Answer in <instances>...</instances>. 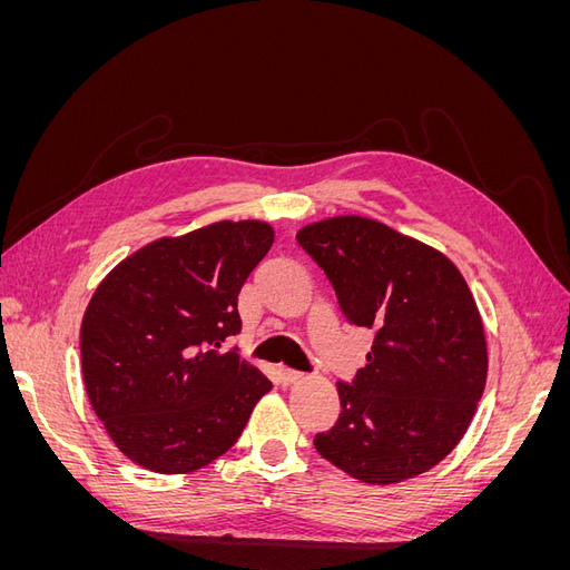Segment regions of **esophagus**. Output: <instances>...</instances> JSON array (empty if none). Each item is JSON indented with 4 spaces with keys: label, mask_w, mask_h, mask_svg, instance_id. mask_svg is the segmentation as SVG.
I'll return each instance as SVG.
<instances>
[{
    "label": "esophagus",
    "mask_w": 570,
    "mask_h": 570,
    "mask_svg": "<svg viewBox=\"0 0 570 570\" xmlns=\"http://www.w3.org/2000/svg\"><path fill=\"white\" fill-rule=\"evenodd\" d=\"M278 373H281V377H283L285 383H297L299 377H302V373H299V371L289 368V366H278Z\"/></svg>",
    "instance_id": "34e87169"
}]
</instances>
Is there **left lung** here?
I'll list each match as a JSON object with an SVG mask.
<instances>
[{"label":"left lung","mask_w":570,"mask_h":570,"mask_svg":"<svg viewBox=\"0 0 570 570\" xmlns=\"http://www.w3.org/2000/svg\"><path fill=\"white\" fill-rule=\"evenodd\" d=\"M344 318L371 327L366 366L337 383L342 413L314 438L323 459L368 485L425 473L469 428L488 381L475 299L442 252L361 216L297 233Z\"/></svg>","instance_id":"8db88e82"}]
</instances>
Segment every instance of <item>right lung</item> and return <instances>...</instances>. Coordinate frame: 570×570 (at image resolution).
<instances>
[{
	"label": "right lung",
	"instance_id": "right-lung-1",
	"mask_svg": "<svg viewBox=\"0 0 570 570\" xmlns=\"http://www.w3.org/2000/svg\"><path fill=\"white\" fill-rule=\"evenodd\" d=\"M273 245L264 220H218L124 258L85 308L82 381L109 438L154 473L212 463L243 435L268 377L226 350L237 295Z\"/></svg>",
	"mask_w": 570,
	"mask_h": 570
}]
</instances>
